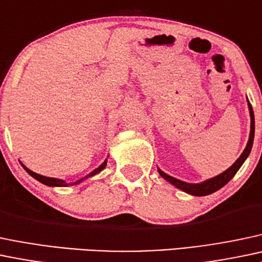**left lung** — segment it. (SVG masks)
I'll return each instance as SVG.
<instances>
[{
	"mask_svg": "<svg viewBox=\"0 0 262 262\" xmlns=\"http://www.w3.org/2000/svg\"><path fill=\"white\" fill-rule=\"evenodd\" d=\"M247 105H249L250 118H251V129H250L249 142H247L246 148H245L241 156L238 157L237 161L228 168V169H226L225 172L221 173V174L216 176V177L213 178H210V180L205 182H201V183H187V182L177 180V178L167 174V173H164L163 170H161L158 168L159 174H161L164 180L169 182L170 184H173V186L177 187V188L182 189V191L186 192V193L192 194V196H207V194L213 193V192L219 191L220 188H222L226 183H228V182L232 180L233 176L237 173V170L240 169L242 164H244V162L246 161V158L249 157L250 152H251L252 143H254V137H255V117H254V110H252V106L251 104H250L249 99H247Z\"/></svg>",
	"mask_w": 262,
	"mask_h": 262,
	"instance_id": "1",
	"label": "left lung"
}]
</instances>
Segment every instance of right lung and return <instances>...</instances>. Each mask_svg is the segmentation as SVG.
I'll use <instances>...</instances> for the list:
<instances>
[{"instance_id":"obj_1","label":"right lung","mask_w":262,"mask_h":262,"mask_svg":"<svg viewBox=\"0 0 262 262\" xmlns=\"http://www.w3.org/2000/svg\"><path fill=\"white\" fill-rule=\"evenodd\" d=\"M20 163H21V162H20ZM21 166L25 168V170H26V172L29 173V174L31 176V177H34L35 180H37L38 182H41V183L46 184V186H49V187H66V186H68V183H66L65 181L59 180V178H51V177H45V176L37 174V173L32 172L31 169H29V168H27V167H25L22 163H21ZM105 167H106V159L103 162V163L100 164V166L96 168V169L93 170V172H90L88 176H85L84 178H81V180H79V181H76V182H73V183H69V184H71V186H73V184H79V183H80V182L88 180V178L93 177V176L98 174V173L101 172V170H103Z\"/></svg>"}]
</instances>
